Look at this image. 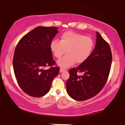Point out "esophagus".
<instances>
[{"label":"esophagus","mask_w":125,"mask_h":125,"mask_svg":"<svg viewBox=\"0 0 125 125\" xmlns=\"http://www.w3.org/2000/svg\"><path fill=\"white\" fill-rule=\"evenodd\" d=\"M65 71V70H64V69H60V72H63V71Z\"/></svg>","instance_id":"esophagus-1"}]
</instances>
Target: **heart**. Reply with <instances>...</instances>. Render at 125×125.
I'll return each mask as SVG.
<instances>
[{
  "label": "heart",
  "mask_w": 125,
  "mask_h": 125,
  "mask_svg": "<svg viewBox=\"0 0 125 125\" xmlns=\"http://www.w3.org/2000/svg\"><path fill=\"white\" fill-rule=\"evenodd\" d=\"M95 47V42L90 37L71 31L64 32L61 35L60 41L54 39L50 43V49L60 67L66 69L73 65L83 63L90 57Z\"/></svg>",
  "instance_id": "1"
}]
</instances>
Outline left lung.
Masks as SVG:
<instances>
[{"instance_id": "8db88e82", "label": "left lung", "mask_w": 125, "mask_h": 125, "mask_svg": "<svg viewBox=\"0 0 125 125\" xmlns=\"http://www.w3.org/2000/svg\"><path fill=\"white\" fill-rule=\"evenodd\" d=\"M96 46L91 55L77 68L69 70L66 90L71 97L83 101L94 97L107 83L112 62L111 49L99 32H96ZM78 72L83 73L80 76Z\"/></svg>"}]
</instances>
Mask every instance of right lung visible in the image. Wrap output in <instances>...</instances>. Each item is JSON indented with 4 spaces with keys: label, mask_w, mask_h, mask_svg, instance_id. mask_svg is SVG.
<instances>
[{
    "label": "right lung",
    "mask_w": 125,
    "mask_h": 125,
    "mask_svg": "<svg viewBox=\"0 0 125 125\" xmlns=\"http://www.w3.org/2000/svg\"><path fill=\"white\" fill-rule=\"evenodd\" d=\"M58 29L37 27L23 36L16 47L13 58L16 78L21 89L32 97H40L47 94L59 72L50 49ZM48 66V69H44Z\"/></svg>",
    "instance_id": "obj_1"
}]
</instances>
